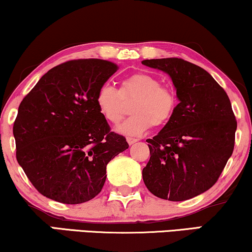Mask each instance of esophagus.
Listing matches in <instances>:
<instances>
[{"mask_svg":"<svg viewBox=\"0 0 252 252\" xmlns=\"http://www.w3.org/2000/svg\"><path fill=\"white\" fill-rule=\"evenodd\" d=\"M126 142L129 143V145H131V144H133V143L137 142V138H132V137H128V138H126Z\"/></svg>","mask_w":252,"mask_h":252,"instance_id":"34e87169","label":"esophagus"}]
</instances>
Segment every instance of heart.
I'll list each match as a JSON object with an SVG mask.
<instances>
[{
  "label": "heart",
  "mask_w": 252,
  "mask_h": 252,
  "mask_svg": "<svg viewBox=\"0 0 252 252\" xmlns=\"http://www.w3.org/2000/svg\"><path fill=\"white\" fill-rule=\"evenodd\" d=\"M132 116L119 126L123 135L139 136L151 128L166 126L176 115L179 98L172 87L149 73H133L121 81L120 89L109 84L98 87L95 104L100 115L110 124L120 123L131 103Z\"/></svg>",
  "instance_id": "1"
}]
</instances>
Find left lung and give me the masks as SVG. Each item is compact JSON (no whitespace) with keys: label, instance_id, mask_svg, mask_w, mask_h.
I'll return each instance as SVG.
<instances>
[{"label":"left lung","instance_id":"1","mask_svg":"<svg viewBox=\"0 0 252 252\" xmlns=\"http://www.w3.org/2000/svg\"><path fill=\"white\" fill-rule=\"evenodd\" d=\"M143 65L171 76L179 98L176 115L149 143L143 180L154 195L184 201L218 181L234 151L237 121L223 88L208 72L181 58Z\"/></svg>","mask_w":252,"mask_h":252}]
</instances>
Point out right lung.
<instances>
[{
    "instance_id": "obj_1",
    "label": "right lung",
    "mask_w": 252,
    "mask_h": 252,
    "mask_svg": "<svg viewBox=\"0 0 252 252\" xmlns=\"http://www.w3.org/2000/svg\"><path fill=\"white\" fill-rule=\"evenodd\" d=\"M119 69L102 59L51 68L23 98L16 117V158L40 194L76 205L102 189L107 164L129 148L98 113L95 94Z\"/></svg>"
}]
</instances>
